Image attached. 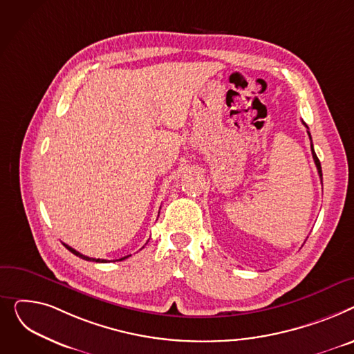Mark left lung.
<instances>
[{
  "mask_svg": "<svg viewBox=\"0 0 354 354\" xmlns=\"http://www.w3.org/2000/svg\"><path fill=\"white\" fill-rule=\"evenodd\" d=\"M304 126H306V122H303ZM306 129L308 130V127L306 126ZM307 134H308V138L311 140V136H310V131H307ZM311 154H313V160H315V162H316V167H317V171H319V177H320V180L323 181V173H322V164H320V161H319V158H317V156H316V153H315V149H313V142H311Z\"/></svg>",
  "mask_w": 354,
  "mask_h": 354,
  "instance_id": "1",
  "label": "left lung"
}]
</instances>
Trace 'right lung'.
I'll return each mask as SVG.
<instances>
[{
  "label": "right lung",
  "instance_id": "obj_1",
  "mask_svg": "<svg viewBox=\"0 0 354 354\" xmlns=\"http://www.w3.org/2000/svg\"><path fill=\"white\" fill-rule=\"evenodd\" d=\"M66 245V248H68V250L73 253V254H75L77 257H80V259H82V260H87V261H95V263H107V260H104V259H93V257H88V256H84V254H81V253H78L77 250H74L73 247H70V245H67V244H64ZM129 256H126V257H122V259H120V260H124V259H127Z\"/></svg>",
  "mask_w": 354,
  "mask_h": 354
}]
</instances>
